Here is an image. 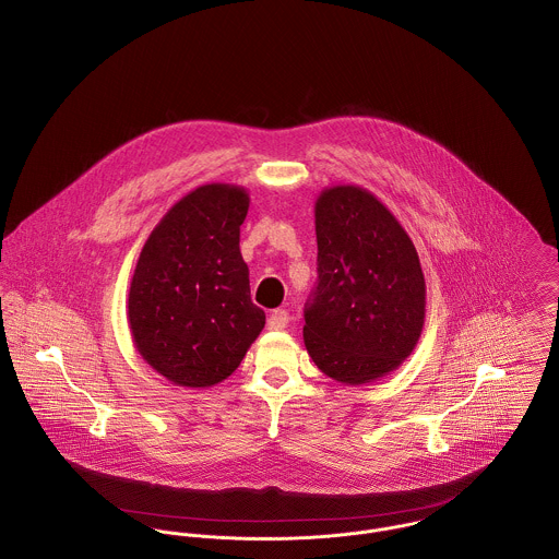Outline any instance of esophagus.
<instances>
[{
    "mask_svg": "<svg viewBox=\"0 0 559 559\" xmlns=\"http://www.w3.org/2000/svg\"><path fill=\"white\" fill-rule=\"evenodd\" d=\"M266 324H269V329H273V331L286 329V324H288V312H286V310H273V312L269 314Z\"/></svg>",
    "mask_w": 559,
    "mask_h": 559,
    "instance_id": "obj_1",
    "label": "esophagus"
}]
</instances>
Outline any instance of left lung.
<instances>
[{
    "mask_svg": "<svg viewBox=\"0 0 559 559\" xmlns=\"http://www.w3.org/2000/svg\"><path fill=\"white\" fill-rule=\"evenodd\" d=\"M319 284L304 342L320 372L342 385L374 383L419 342L426 282L396 215L359 185L324 187L314 204Z\"/></svg>",
    "mask_w": 559,
    "mask_h": 559,
    "instance_id": "1",
    "label": "left lung"
}]
</instances>
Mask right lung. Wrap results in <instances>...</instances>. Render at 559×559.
Wrapping results in <instances>:
<instances>
[{"mask_svg":"<svg viewBox=\"0 0 559 559\" xmlns=\"http://www.w3.org/2000/svg\"><path fill=\"white\" fill-rule=\"evenodd\" d=\"M247 211L245 187L202 185L160 217L142 247L127 320L142 359L171 385L206 390L226 381L264 329L239 249Z\"/></svg>","mask_w":559,"mask_h":559,"instance_id":"right-lung-1","label":"right lung"}]
</instances>
